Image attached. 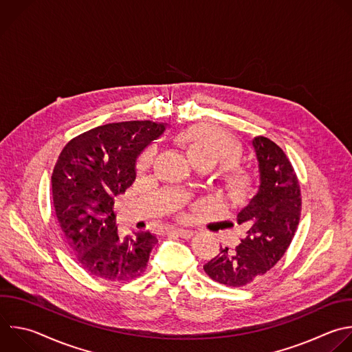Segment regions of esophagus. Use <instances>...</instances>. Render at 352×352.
I'll return each instance as SVG.
<instances>
[{
	"label": "esophagus",
	"mask_w": 352,
	"mask_h": 352,
	"mask_svg": "<svg viewBox=\"0 0 352 352\" xmlns=\"http://www.w3.org/2000/svg\"><path fill=\"white\" fill-rule=\"evenodd\" d=\"M168 232H170V233H175V235H178V236H181V238H184V239H190V238L193 236V233H195V232L190 230V229H182V228H175V226L170 228Z\"/></svg>",
	"instance_id": "obj_1"
}]
</instances>
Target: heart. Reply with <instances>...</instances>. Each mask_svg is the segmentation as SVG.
Instances as JSON below:
<instances>
[{"label":"heart","mask_w":352,"mask_h":352,"mask_svg":"<svg viewBox=\"0 0 352 352\" xmlns=\"http://www.w3.org/2000/svg\"><path fill=\"white\" fill-rule=\"evenodd\" d=\"M179 142L185 146L190 162L195 166H208L211 168L235 162L239 157V146L226 134L211 127H192L181 133ZM152 155L148 153L142 159V164L148 166ZM252 179L249 174L241 168H230L225 174V189L230 199L242 200L250 190Z\"/></svg>","instance_id":"obj_1"}]
</instances>
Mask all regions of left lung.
Here are the masks:
<instances>
[{
  "label": "left lung",
  "mask_w": 352,
  "mask_h": 352,
  "mask_svg": "<svg viewBox=\"0 0 352 352\" xmlns=\"http://www.w3.org/2000/svg\"><path fill=\"white\" fill-rule=\"evenodd\" d=\"M252 145L260 185L238 214V223L248 226L246 236L232 252L221 248L203 267L212 280L229 287L256 282L283 257L301 214L300 184L285 152L265 137H256Z\"/></svg>",
  "instance_id": "1"
}]
</instances>
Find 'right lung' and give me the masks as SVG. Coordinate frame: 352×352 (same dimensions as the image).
Here are the masks:
<instances>
[{"label":"right lung","instance_id":"add662e5","mask_svg":"<svg viewBox=\"0 0 352 352\" xmlns=\"http://www.w3.org/2000/svg\"><path fill=\"white\" fill-rule=\"evenodd\" d=\"M167 124L122 122L95 127L73 138L52 173L54 207L74 258L96 278L131 280L146 268L157 236L140 230L120 236L114 197L137 177V160Z\"/></svg>","mask_w":352,"mask_h":352}]
</instances>
